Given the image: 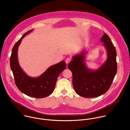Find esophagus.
Wrapping results in <instances>:
<instances>
[{"label":"esophagus","mask_w":130,"mask_h":130,"mask_svg":"<svg viewBox=\"0 0 130 130\" xmlns=\"http://www.w3.org/2000/svg\"><path fill=\"white\" fill-rule=\"evenodd\" d=\"M71 61V58H67L65 60V62H66V63L67 64H68Z\"/></svg>","instance_id":"obj_1"}]
</instances>
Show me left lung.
<instances>
[{
  "label": "left lung",
  "instance_id": "obj_1",
  "mask_svg": "<svg viewBox=\"0 0 130 130\" xmlns=\"http://www.w3.org/2000/svg\"><path fill=\"white\" fill-rule=\"evenodd\" d=\"M101 41L104 42L107 58L99 69L91 70L86 66L85 51L73 56L68 65L72 73L75 91L84 98H96L105 93L109 89L117 73L116 51L112 42L106 33Z\"/></svg>",
  "mask_w": 130,
  "mask_h": 130
}]
</instances>
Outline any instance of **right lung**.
Instances as JSON below:
<instances>
[{
	"label": "right lung",
	"mask_w": 130,
	"mask_h": 130,
	"mask_svg": "<svg viewBox=\"0 0 130 130\" xmlns=\"http://www.w3.org/2000/svg\"><path fill=\"white\" fill-rule=\"evenodd\" d=\"M32 30L25 32L13 46L10 57V67L18 89L27 95L40 99L48 96L53 92L58 76L66 68V63L62 61L52 65L37 78L28 76L20 66L17 53L22 39Z\"/></svg>",
	"instance_id": "1"
}]
</instances>
